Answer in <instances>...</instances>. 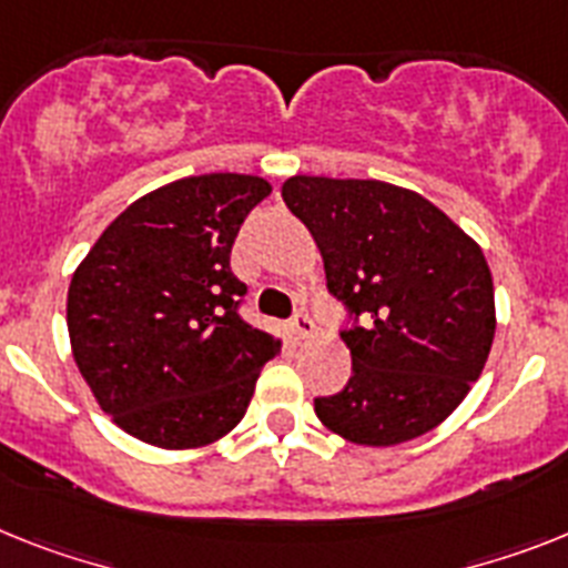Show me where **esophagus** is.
<instances>
[{"mask_svg": "<svg viewBox=\"0 0 568 568\" xmlns=\"http://www.w3.org/2000/svg\"><path fill=\"white\" fill-rule=\"evenodd\" d=\"M288 328H292L294 337H300V341H303V337H308L314 332V323L306 312H297L292 321H288Z\"/></svg>", "mask_w": 568, "mask_h": 568, "instance_id": "1", "label": "esophagus"}]
</instances>
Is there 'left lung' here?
Listing matches in <instances>:
<instances>
[{
    "instance_id": "1",
    "label": "left lung",
    "mask_w": 568,
    "mask_h": 568,
    "mask_svg": "<svg viewBox=\"0 0 568 568\" xmlns=\"http://www.w3.org/2000/svg\"><path fill=\"white\" fill-rule=\"evenodd\" d=\"M288 211L321 247L328 294L349 317L352 378L314 413L355 445L433 430L468 395L494 343L483 251L436 204L387 181L294 175Z\"/></svg>"
}]
</instances>
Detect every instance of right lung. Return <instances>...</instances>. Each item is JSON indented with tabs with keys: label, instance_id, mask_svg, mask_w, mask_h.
<instances>
[{
	"label": "right lung",
	"instance_id": "obj_1",
	"mask_svg": "<svg viewBox=\"0 0 568 568\" xmlns=\"http://www.w3.org/2000/svg\"><path fill=\"white\" fill-rule=\"evenodd\" d=\"M271 193L256 175H190L114 219L69 285L80 375L112 422L146 445H211L245 416L280 341L240 314L231 247Z\"/></svg>",
	"mask_w": 568,
	"mask_h": 568
}]
</instances>
